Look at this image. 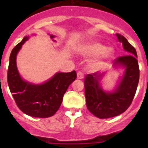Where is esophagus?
<instances>
[{
	"label": "esophagus",
	"mask_w": 148,
	"mask_h": 148,
	"mask_svg": "<svg viewBox=\"0 0 148 148\" xmlns=\"http://www.w3.org/2000/svg\"><path fill=\"white\" fill-rule=\"evenodd\" d=\"M77 78L78 79H83L84 78V73L82 71H78L77 73Z\"/></svg>",
	"instance_id": "34e87169"
}]
</instances>
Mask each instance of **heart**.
I'll use <instances>...</instances> for the list:
<instances>
[{
    "label": "heart",
    "instance_id": "obj_1",
    "mask_svg": "<svg viewBox=\"0 0 148 148\" xmlns=\"http://www.w3.org/2000/svg\"><path fill=\"white\" fill-rule=\"evenodd\" d=\"M79 52L87 57H97L90 63V66L92 70L102 69L113 55V49H108L106 46L98 42H91L84 45L80 48Z\"/></svg>",
    "mask_w": 148,
    "mask_h": 148
}]
</instances>
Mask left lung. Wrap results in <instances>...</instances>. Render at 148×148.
Segmentation results:
<instances>
[{
    "mask_svg": "<svg viewBox=\"0 0 148 148\" xmlns=\"http://www.w3.org/2000/svg\"><path fill=\"white\" fill-rule=\"evenodd\" d=\"M127 55L114 61L115 66L121 65L125 68V74L113 92H104L100 86L104 73L87 74L84 78L87 108L90 113L99 119L112 118L127 110L131 104L139 80V67L136 49L121 34H116Z\"/></svg>",
    "mask_w": 148,
    "mask_h": 148,
    "instance_id": "left-lung-1",
    "label": "left lung"
}]
</instances>
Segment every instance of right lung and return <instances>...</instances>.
I'll return each mask as SVG.
<instances>
[{
	"mask_svg": "<svg viewBox=\"0 0 148 148\" xmlns=\"http://www.w3.org/2000/svg\"><path fill=\"white\" fill-rule=\"evenodd\" d=\"M54 35H50L53 38ZM26 36L12 50L7 73V82L17 106L28 116L48 118L59 109L68 87L76 78L75 70L58 73L41 84H33L21 78L16 66V56L22 45L28 40Z\"/></svg>",
	"mask_w": 148,
	"mask_h": 148,
	"instance_id": "obj_1",
	"label": "right lung"
}]
</instances>
